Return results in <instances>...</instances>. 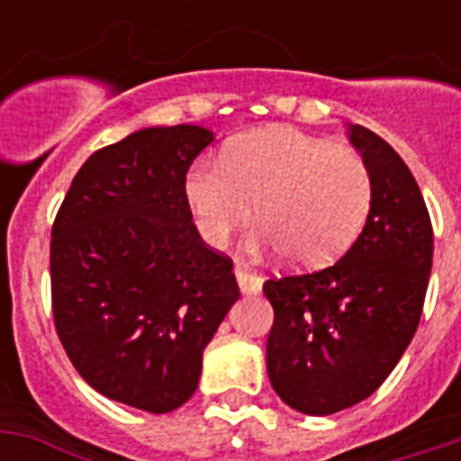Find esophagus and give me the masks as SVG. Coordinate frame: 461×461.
I'll return each instance as SVG.
<instances>
[{
	"label": "esophagus",
	"mask_w": 461,
	"mask_h": 461,
	"mask_svg": "<svg viewBox=\"0 0 461 461\" xmlns=\"http://www.w3.org/2000/svg\"><path fill=\"white\" fill-rule=\"evenodd\" d=\"M234 275H237L239 289H241L244 294H258L260 289H263V280H260L256 273H251L249 267L237 266L234 267Z\"/></svg>",
	"instance_id": "1"
}]
</instances>
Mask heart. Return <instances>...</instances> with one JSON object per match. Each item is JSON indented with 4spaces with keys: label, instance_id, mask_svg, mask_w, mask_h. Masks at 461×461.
<instances>
[{
    "label": "heart",
    "instance_id": "obj_1",
    "mask_svg": "<svg viewBox=\"0 0 461 461\" xmlns=\"http://www.w3.org/2000/svg\"><path fill=\"white\" fill-rule=\"evenodd\" d=\"M184 194L198 234L224 246L256 212L253 251H287L292 263L321 267L358 237L373 184L364 158L299 129L270 126L231 140L220 159H198Z\"/></svg>",
    "mask_w": 461,
    "mask_h": 461
}]
</instances>
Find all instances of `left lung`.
Instances as JSON below:
<instances>
[{"label":"left lung","mask_w":461,"mask_h":461,"mask_svg":"<svg viewBox=\"0 0 461 461\" xmlns=\"http://www.w3.org/2000/svg\"><path fill=\"white\" fill-rule=\"evenodd\" d=\"M371 172L364 231L335 266L263 285L275 321L267 375L296 411L328 416L371 397L421 321L433 266V227L421 188L378 133L349 124Z\"/></svg>","instance_id":"1"}]
</instances>
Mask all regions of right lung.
Returning a JSON list of instances; mask_svg holds the SVG:
<instances>
[{"label": "right lung", "instance_id": "right-lung-1", "mask_svg": "<svg viewBox=\"0 0 461 461\" xmlns=\"http://www.w3.org/2000/svg\"><path fill=\"white\" fill-rule=\"evenodd\" d=\"M212 140L153 126L90 155L54 217V328L93 390L150 414L195 393L203 349L239 299L224 253L203 244L184 194Z\"/></svg>", "mask_w": 461, "mask_h": 461}]
</instances>
